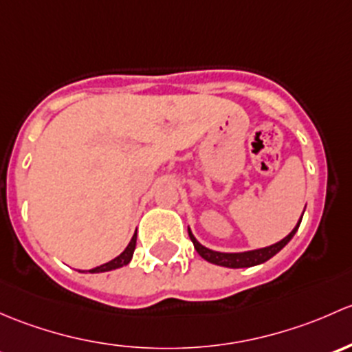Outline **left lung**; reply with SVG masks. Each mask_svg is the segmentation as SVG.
I'll return each mask as SVG.
<instances>
[{"mask_svg": "<svg viewBox=\"0 0 352 352\" xmlns=\"http://www.w3.org/2000/svg\"><path fill=\"white\" fill-rule=\"evenodd\" d=\"M300 222H302V219L298 220V223H296L295 229L289 232L285 239H281L280 242H276V244L267 245V248H263V249H254V251H245V252L212 251V249L201 245L200 242L195 239V235L191 234L190 229H188V234H190V239H191V242H193V245H195V249H197L198 254H200L205 261H208V263L217 264V266H226V267H251V266H257V264L266 263L267 259H271L274 254H278V252H280L281 249H283L285 245L292 241L293 235H295V232L298 230Z\"/></svg>", "mask_w": 352, "mask_h": 352, "instance_id": "1", "label": "left lung"}]
</instances>
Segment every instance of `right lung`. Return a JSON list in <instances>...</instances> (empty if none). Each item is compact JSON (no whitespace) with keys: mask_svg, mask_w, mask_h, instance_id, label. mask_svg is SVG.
Wrapping results in <instances>:
<instances>
[{"mask_svg":"<svg viewBox=\"0 0 352 352\" xmlns=\"http://www.w3.org/2000/svg\"><path fill=\"white\" fill-rule=\"evenodd\" d=\"M135 244H137V232L133 234L132 241L129 242V245H126L125 251H123L120 256H117L115 259L108 261V263L101 264V266H96V267H93V270H88L86 273H104V271H111V270H117V267L126 266V264L130 263V259H132L133 251H135ZM81 273H85V271H81Z\"/></svg>","mask_w":352,"mask_h":352,"instance_id":"right-lung-1","label":"right lung"}]
</instances>
